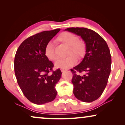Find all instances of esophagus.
Segmentation results:
<instances>
[{"label":"esophagus","instance_id":"34e87169","mask_svg":"<svg viewBox=\"0 0 125 125\" xmlns=\"http://www.w3.org/2000/svg\"><path fill=\"white\" fill-rule=\"evenodd\" d=\"M66 71V69H63V68H61V72H64V71Z\"/></svg>","mask_w":125,"mask_h":125}]
</instances>
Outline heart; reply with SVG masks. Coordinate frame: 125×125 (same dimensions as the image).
Instances as JSON below:
<instances>
[{
	"mask_svg": "<svg viewBox=\"0 0 125 125\" xmlns=\"http://www.w3.org/2000/svg\"><path fill=\"white\" fill-rule=\"evenodd\" d=\"M56 41L68 45L66 52L67 57L60 59L55 62V66L59 68L67 69L74 65L77 61V57L81 59L86 53V44L83 40L78 39L77 36L69 32H63L58 36ZM44 53L49 60L55 61L57 59L54 47L52 42L46 44Z\"/></svg>",
	"mask_w": 125,
	"mask_h": 125,
	"instance_id": "heart-1",
	"label": "heart"
}]
</instances>
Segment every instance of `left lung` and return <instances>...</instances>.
<instances>
[{
	"instance_id": "8db88e82",
	"label": "left lung",
	"mask_w": 125,
	"mask_h": 125,
	"mask_svg": "<svg viewBox=\"0 0 125 125\" xmlns=\"http://www.w3.org/2000/svg\"><path fill=\"white\" fill-rule=\"evenodd\" d=\"M65 30L81 36L86 47L83 61L71 69L73 93L83 102L94 101L103 93L110 75L112 58L108 45L99 34L90 29L72 27ZM83 73L84 74L81 75Z\"/></svg>"
}]
</instances>
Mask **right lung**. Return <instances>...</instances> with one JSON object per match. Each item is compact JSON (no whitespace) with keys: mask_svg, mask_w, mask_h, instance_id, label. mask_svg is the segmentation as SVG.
I'll use <instances>...</instances> for the list:
<instances>
[{"mask_svg":"<svg viewBox=\"0 0 125 125\" xmlns=\"http://www.w3.org/2000/svg\"><path fill=\"white\" fill-rule=\"evenodd\" d=\"M60 30L45 31L28 37L15 54L14 70L18 85L25 97L37 105L52 101L57 95L55 86L62 73L60 69L53 71L54 65L45 56L44 49Z\"/></svg>","mask_w":125,"mask_h":125,"instance_id":"obj_1","label":"right lung"}]
</instances>
